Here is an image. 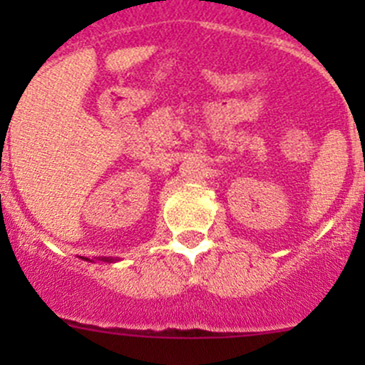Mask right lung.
Listing matches in <instances>:
<instances>
[{
	"instance_id": "add662e5",
	"label": "right lung",
	"mask_w": 365,
	"mask_h": 365,
	"mask_svg": "<svg viewBox=\"0 0 365 365\" xmlns=\"http://www.w3.org/2000/svg\"><path fill=\"white\" fill-rule=\"evenodd\" d=\"M98 259L104 261V263H113V261H116V259H111V257H98ZM86 261H91V259H88L86 257ZM91 263H93V261H91Z\"/></svg>"
}]
</instances>
